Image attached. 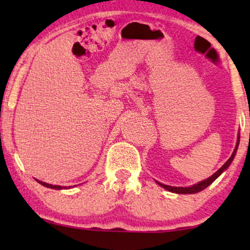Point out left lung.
<instances>
[{"label": "left lung", "mask_w": 250, "mask_h": 250, "mask_svg": "<svg viewBox=\"0 0 250 250\" xmlns=\"http://www.w3.org/2000/svg\"><path fill=\"white\" fill-rule=\"evenodd\" d=\"M239 141H240V136H238V142H237V146H235V149H234V151H233V153H232V156L230 157V158L228 159V162L225 163L224 165L222 166L221 168L218 169L216 173H214L213 175H211L210 177H208L207 180H205V181H201V182L197 183V184H194V186H192V187H189V188H176V187H169V186H165V184H163V183H159V182H157V183H158L160 187H163L164 189L168 190V191H170V192H174V193H184V194H187V193H197V192H200V191H203L204 189H206V188H207L208 186H209V184L213 183L214 181L216 180L217 177L220 176L221 174L223 173L224 170L228 168L229 166H230V164L232 163V160H233L234 156H235V152H237V149H238V146H239Z\"/></svg>", "instance_id": "1"}]
</instances>
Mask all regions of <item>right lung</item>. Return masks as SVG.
<instances>
[{
    "mask_svg": "<svg viewBox=\"0 0 250 250\" xmlns=\"http://www.w3.org/2000/svg\"><path fill=\"white\" fill-rule=\"evenodd\" d=\"M39 181V180H37ZM39 183L42 184V186L46 187V188H50V189H57V190H60V189H67L66 187H60V186H53V184H49V183H45V182H42V181H39Z\"/></svg>",
    "mask_w": 250,
    "mask_h": 250,
    "instance_id": "obj_1",
    "label": "right lung"
}]
</instances>
